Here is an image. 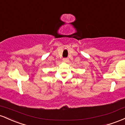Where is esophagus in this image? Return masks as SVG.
I'll return each mask as SVG.
<instances>
[{"mask_svg": "<svg viewBox=\"0 0 125 125\" xmlns=\"http://www.w3.org/2000/svg\"><path fill=\"white\" fill-rule=\"evenodd\" d=\"M63 61L64 62H67L69 61L68 58H63Z\"/></svg>", "mask_w": 125, "mask_h": 125, "instance_id": "34e87169", "label": "esophagus"}]
</instances>
